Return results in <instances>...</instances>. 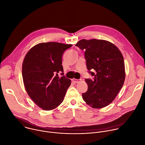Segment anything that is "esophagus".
Returning a JSON list of instances; mask_svg holds the SVG:
<instances>
[{
    "mask_svg": "<svg viewBox=\"0 0 145 145\" xmlns=\"http://www.w3.org/2000/svg\"><path fill=\"white\" fill-rule=\"evenodd\" d=\"M82 79H72V82L74 83H78L80 82H81Z\"/></svg>",
    "mask_w": 145,
    "mask_h": 145,
    "instance_id": "1",
    "label": "esophagus"
}]
</instances>
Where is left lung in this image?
<instances>
[{
    "mask_svg": "<svg viewBox=\"0 0 145 145\" xmlns=\"http://www.w3.org/2000/svg\"><path fill=\"white\" fill-rule=\"evenodd\" d=\"M75 46L85 51L87 69L93 76L92 79L85 80L88 89L82 93L83 100L93 108L106 106L114 100L124 83L122 53L113 44L103 40L83 39Z\"/></svg>",
    "mask_w": 145,
    "mask_h": 145,
    "instance_id": "left-lung-1",
    "label": "left lung"
}]
</instances>
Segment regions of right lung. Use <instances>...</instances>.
<instances>
[{"label": "right lung", "mask_w": 145, "mask_h": 145, "mask_svg": "<svg viewBox=\"0 0 145 145\" xmlns=\"http://www.w3.org/2000/svg\"><path fill=\"white\" fill-rule=\"evenodd\" d=\"M71 44L42 42L27 53L22 65L25 88L29 96L45 110L58 107L63 101L71 80L63 75L62 57ZM62 72V76L58 74Z\"/></svg>", "instance_id": "add662e5"}]
</instances>
